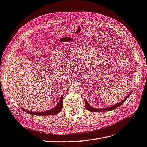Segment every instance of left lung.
Masks as SVG:
<instances>
[{
  "label": "left lung",
  "instance_id": "1",
  "mask_svg": "<svg viewBox=\"0 0 147 147\" xmlns=\"http://www.w3.org/2000/svg\"><path fill=\"white\" fill-rule=\"evenodd\" d=\"M131 94V92L130 93V94L127 96V97H126V98H125V99H124L123 101L120 102L119 103H117L116 105H113L111 107H107V108H94L91 107L90 105L89 104V103H88L87 102V100L85 99L84 100V102H85V106L86 107V108L88 110H89V111H91V112H96V111H111V110H114V109L115 108H117L118 107H119V106H121V105H122L125 100H126L128 97L130 96V95Z\"/></svg>",
  "mask_w": 147,
  "mask_h": 147
}]
</instances>
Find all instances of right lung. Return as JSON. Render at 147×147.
<instances>
[{"instance_id":"obj_1","label":"right lung","mask_w":147,"mask_h":147,"mask_svg":"<svg viewBox=\"0 0 147 147\" xmlns=\"http://www.w3.org/2000/svg\"><path fill=\"white\" fill-rule=\"evenodd\" d=\"M63 107V95L61 96V98L59 102L58 103L57 105V106L54 107L53 109L50 110H48L46 111H43V112H34V111H28L26 110L25 109L22 108L23 109V110H24L25 112H26L29 114L33 115H37V116H49V115H56L57 113H60V111L61 110Z\"/></svg>"}]
</instances>
